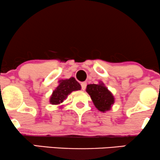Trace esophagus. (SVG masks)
<instances>
[{
  "mask_svg": "<svg viewBox=\"0 0 160 160\" xmlns=\"http://www.w3.org/2000/svg\"><path fill=\"white\" fill-rule=\"evenodd\" d=\"M86 85H87V83H86V82H81V88H82V90L86 89Z\"/></svg>",
  "mask_w": 160,
  "mask_h": 160,
  "instance_id": "1",
  "label": "esophagus"
}]
</instances>
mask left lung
Here are the masks:
<instances>
[{
    "label": "left lung",
    "mask_w": 160,
    "mask_h": 160,
    "mask_svg": "<svg viewBox=\"0 0 160 160\" xmlns=\"http://www.w3.org/2000/svg\"><path fill=\"white\" fill-rule=\"evenodd\" d=\"M86 92L90 95L95 107L100 112H106L109 111L114 103V96L104 86L103 82L88 85Z\"/></svg>",
    "instance_id": "8db88e82"
}]
</instances>
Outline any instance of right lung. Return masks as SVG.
<instances>
[{
    "label": "right lung",
    "instance_id": "add662e5",
    "mask_svg": "<svg viewBox=\"0 0 160 160\" xmlns=\"http://www.w3.org/2000/svg\"><path fill=\"white\" fill-rule=\"evenodd\" d=\"M81 86L74 78H71L59 81V85L54 90L50 98L49 102L52 105H59L67 98L68 95L74 91L80 90Z\"/></svg>",
    "mask_w": 160,
    "mask_h": 160
}]
</instances>
